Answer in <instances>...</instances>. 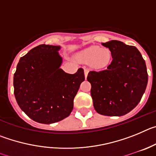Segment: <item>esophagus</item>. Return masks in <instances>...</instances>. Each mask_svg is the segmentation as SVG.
Returning <instances> with one entry per match:
<instances>
[{
    "instance_id": "obj_1",
    "label": "esophagus",
    "mask_w": 156,
    "mask_h": 156,
    "mask_svg": "<svg viewBox=\"0 0 156 156\" xmlns=\"http://www.w3.org/2000/svg\"><path fill=\"white\" fill-rule=\"evenodd\" d=\"M88 72H89V70H88L87 69H84V74H85V77H86V78H87V76Z\"/></svg>"
}]
</instances>
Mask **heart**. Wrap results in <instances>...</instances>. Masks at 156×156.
I'll use <instances>...</instances> for the list:
<instances>
[{
	"mask_svg": "<svg viewBox=\"0 0 156 156\" xmlns=\"http://www.w3.org/2000/svg\"><path fill=\"white\" fill-rule=\"evenodd\" d=\"M78 58L83 62H90L94 68L101 69L106 67L112 60L111 51L108 48H100L91 46L80 52Z\"/></svg>",
	"mask_w": 156,
	"mask_h": 156,
	"instance_id": "b5f03b06",
	"label": "heart"
}]
</instances>
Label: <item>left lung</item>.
Returning a JSON list of instances; mask_svg holds the SVG:
<instances>
[{"mask_svg":"<svg viewBox=\"0 0 156 156\" xmlns=\"http://www.w3.org/2000/svg\"><path fill=\"white\" fill-rule=\"evenodd\" d=\"M112 60L106 69L89 72L90 94L98 113L108 116L126 115L137 105L148 83L145 62L134 46L119 41L103 43Z\"/></svg>","mask_w":156,"mask_h":156,"instance_id":"obj_1","label":"left lung"}]
</instances>
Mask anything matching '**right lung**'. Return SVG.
<instances>
[{"mask_svg":"<svg viewBox=\"0 0 156 156\" xmlns=\"http://www.w3.org/2000/svg\"><path fill=\"white\" fill-rule=\"evenodd\" d=\"M59 46L41 44L22 57L14 74V94L30 119L50 124L70 115L73 100L85 80L83 69L66 73L60 66Z\"/></svg>","mask_w":156,"mask_h":156,"instance_id":"add662e5","label":"right lung"}]
</instances>
